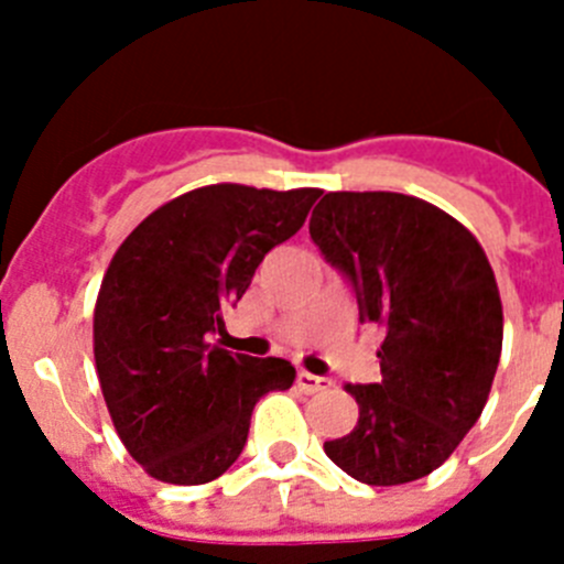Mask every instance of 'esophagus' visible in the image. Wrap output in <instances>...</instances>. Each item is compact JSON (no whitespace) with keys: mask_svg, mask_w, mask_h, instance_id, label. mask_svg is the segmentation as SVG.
<instances>
[{"mask_svg":"<svg viewBox=\"0 0 564 564\" xmlns=\"http://www.w3.org/2000/svg\"><path fill=\"white\" fill-rule=\"evenodd\" d=\"M296 383H299V390L307 392V395H313V392H322V390H327V387H330V381H327V378L313 376V372H305V370L299 372Z\"/></svg>","mask_w":564,"mask_h":564,"instance_id":"esophagus-1","label":"esophagus"}]
</instances>
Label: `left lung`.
Returning <instances> with one entry per match:
<instances>
[{
	"instance_id": "1",
	"label": "left lung",
	"mask_w": 564,
	"mask_h": 564,
	"mask_svg": "<svg viewBox=\"0 0 564 564\" xmlns=\"http://www.w3.org/2000/svg\"><path fill=\"white\" fill-rule=\"evenodd\" d=\"M311 237L350 279L358 322L381 327V381L347 383L350 435L325 443L367 486L432 475L480 417L502 350V305L486 251L466 226L395 192H330Z\"/></svg>"
}]
</instances>
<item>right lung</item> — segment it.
I'll use <instances>...</instances> for the list:
<instances>
[{
  "label": "right lung",
  "mask_w": 564,
  "mask_h": 564,
  "mask_svg": "<svg viewBox=\"0 0 564 564\" xmlns=\"http://www.w3.org/2000/svg\"><path fill=\"white\" fill-rule=\"evenodd\" d=\"M318 194L194 188L149 214L115 251L93 318L96 370L115 432L154 480H217L246 446L259 398L296 378L285 358L231 356L208 338Z\"/></svg>",
  "instance_id": "add662e5"
}]
</instances>
